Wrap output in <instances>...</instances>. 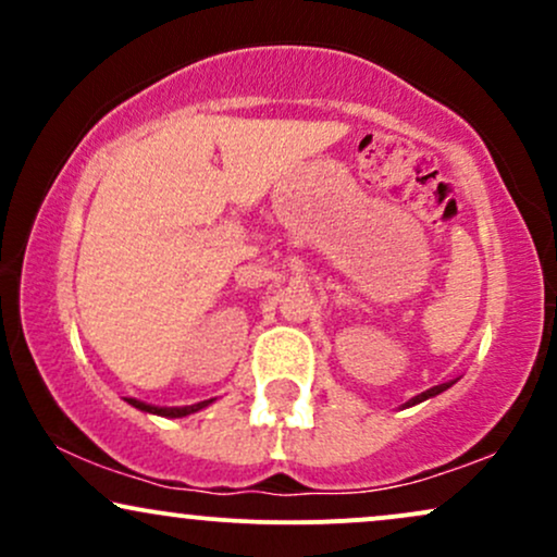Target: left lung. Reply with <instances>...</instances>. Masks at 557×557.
<instances>
[{"label":"left lung","mask_w":557,"mask_h":557,"mask_svg":"<svg viewBox=\"0 0 557 557\" xmlns=\"http://www.w3.org/2000/svg\"><path fill=\"white\" fill-rule=\"evenodd\" d=\"M450 385H440V387H432V389H426V393H421V395H417V398H413L411 403H421V400H426V398H432V395H437V393H443V389H447Z\"/></svg>","instance_id":"obj_1"}]
</instances>
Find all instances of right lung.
Masks as SVG:
<instances>
[{
    "label": "right lung",
    "instance_id": "1",
    "mask_svg": "<svg viewBox=\"0 0 557 557\" xmlns=\"http://www.w3.org/2000/svg\"><path fill=\"white\" fill-rule=\"evenodd\" d=\"M131 403V406H136V408H140V411H149V413H159V417H170V419H177V417H188V413H194V411H198V408H203L207 406V403H212V400H203V403H196V406H185V408H157V406H146V403H140V400H127Z\"/></svg>",
    "mask_w": 557,
    "mask_h": 557
}]
</instances>
